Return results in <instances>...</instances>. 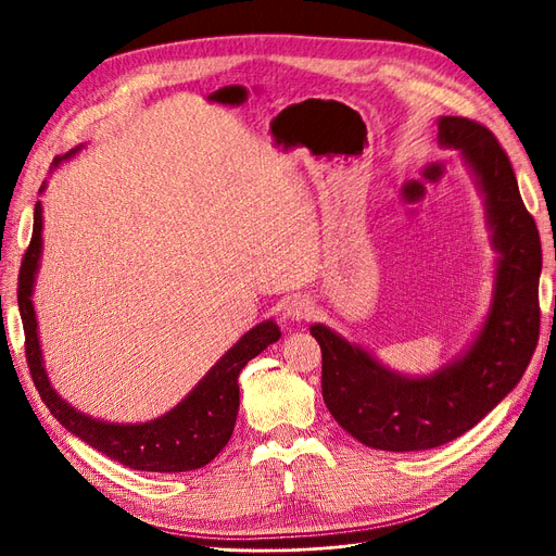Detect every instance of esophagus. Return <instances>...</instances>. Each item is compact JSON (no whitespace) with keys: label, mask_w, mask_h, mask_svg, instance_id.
I'll list each match as a JSON object with an SVG mask.
<instances>
[{"label":"esophagus","mask_w":556,"mask_h":556,"mask_svg":"<svg viewBox=\"0 0 556 556\" xmlns=\"http://www.w3.org/2000/svg\"><path fill=\"white\" fill-rule=\"evenodd\" d=\"M313 308H316V306H313V302L306 295H298V298H293L291 302H288L286 316L291 318V320L302 323V320H308L313 316Z\"/></svg>","instance_id":"34e87169"}]
</instances>
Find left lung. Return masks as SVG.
I'll return each instance as SVG.
<instances>
[{
    "label": "left lung",
    "instance_id": "1",
    "mask_svg": "<svg viewBox=\"0 0 556 556\" xmlns=\"http://www.w3.org/2000/svg\"><path fill=\"white\" fill-rule=\"evenodd\" d=\"M439 142L462 152L484 192L491 243L500 254L493 302L472 345L429 377H406L329 327H311L323 350L327 408L375 450L416 452L458 439L516 389L539 343L541 238L511 161L497 138L468 117L443 115Z\"/></svg>",
    "mask_w": 556,
    "mask_h": 556
}]
</instances>
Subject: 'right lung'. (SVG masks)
<instances>
[{
	"mask_svg": "<svg viewBox=\"0 0 556 556\" xmlns=\"http://www.w3.org/2000/svg\"><path fill=\"white\" fill-rule=\"evenodd\" d=\"M77 150L54 161L59 165ZM45 188V186H42ZM40 188V192H42ZM42 252V206L34 208L31 243L24 252L17 277V306L24 327V352L36 389L50 414L84 443L106 454L113 462L144 472H186L213 462L229 443L238 416L240 391L238 375L256 354L279 341V327L265 320L250 329L240 341L215 364L202 381L175 408L156 420L140 425H119L90 418L70 406L47 379L38 341V323L31 302L34 281Z\"/></svg>",
	"mask_w": 556,
	"mask_h": 556,
	"instance_id": "obj_1",
	"label": "right lung"
}]
</instances>
